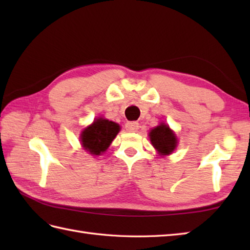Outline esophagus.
<instances>
[{"instance_id":"obj_1","label":"esophagus","mask_w":250,"mask_h":250,"mask_svg":"<svg viewBox=\"0 0 250 250\" xmlns=\"http://www.w3.org/2000/svg\"><path fill=\"white\" fill-rule=\"evenodd\" d=\"M125 130L128 132H136L139 130V124L136 121H130L125 124Z\"/></svg>"}]
</instances>
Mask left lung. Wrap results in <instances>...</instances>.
<instances>
[{
  "label": "left lung",
  "mask_w": 250,
  "mask_h": 250,
  "mask_svg": "<svg viewBox=\"0 0 250 250\" xmlns=\"http://www.w3.org/2000/svg\"><path fill=\"white\" fill-rule=\"evenodd\" d=\"M152 146L160 155H169L177 145V139L169 126L161 124L152 129L149 133Z\"/></svg>",
  "instance_id": "left-lung-1"
}]
</instances>
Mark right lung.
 Here are the masks:
<instances>
[{"label": "right lung", "instance_id": "right-lung-1", "mask_svg": "<svg viewBox=\"0 0 250 250\" xmlns=\"http://www.w3.org/2000/svg\"><path fill=\"white\" fill-rule=\"evenodd\" d=\"M120 130L119 125L107 119L100 118L82 133V145L91 155L99 156L109 147Z\"/></svg>", "mask_w": 250, "mask_h": 250}]
</instances>
